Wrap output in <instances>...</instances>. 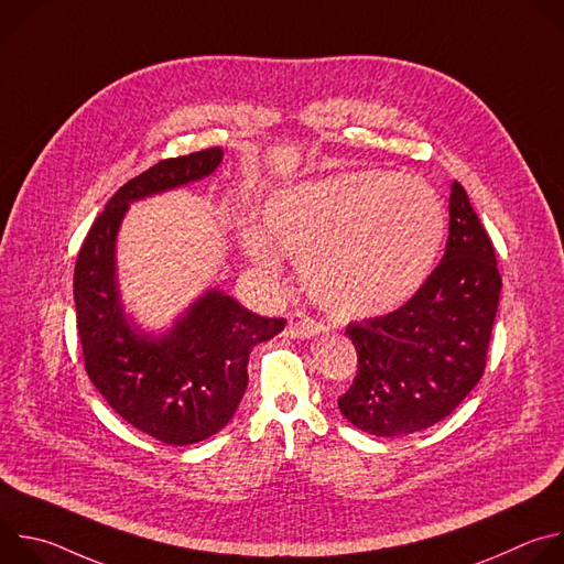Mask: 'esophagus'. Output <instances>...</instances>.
Returning <instances> with one entry per match:
<instances>
[{
	"mask_svg": "<svg viewBox=\"0 0 564 564\" xmlns=\"http://www.w3.org/2000/svg\"><path fill=\"white\" fill-rule=\"evenodd\" d=\"M318 333H324V326H318L316 321H312L303 312H292L290 314L288 328H285V335L290 339H310V337H316Z\"/></svg>",
	"mask_w": 564,
	"mask_h": 564,
	"instance_id": "esophagus-1",
	"label": "esophagus"
}]
</instances>
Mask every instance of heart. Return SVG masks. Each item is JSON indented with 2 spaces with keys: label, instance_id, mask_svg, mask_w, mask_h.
I'll return each instance as SVG.
<instances>
[{
  "label": "heart",
  "instance_id": "obj_1",
  "mask_svg": "<svg viewBox=\"0 0 564 564\" xmlns=\"http://www.w3.org/2000/svg\"><path fill=\"white\" fill-rule=\"evenodd\" d=\"M446 236L440 194L417 176L348 172L279 189L265 231L246 225V254L276 272L299 263L310 296L337 318H368L404 305L431 276Z\"/></svg>",
  "mask_w": 564,
  "mask_h": 564
}]
</instances>
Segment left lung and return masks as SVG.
<instances>
[{
	"mask_svg": "<svg viewBox=\"0 0 564 564\" xmlns=\"http://www.w3.org/2000/svg\"><path fill=\"white\" fill-rule=\"evenodd\" d=\"M448 212L444 259L420 292L346 328L359 366L339 411L370 435H411L442 422L485 372L502 279L491 238L457 181Z\"/></svg>",
	"mask_w": 564,
	"mask_h": 564,
	"instance_id": "left-lung-1",
	"label": "left lung"
}]
</instances>
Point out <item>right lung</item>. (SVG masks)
I'll return each instance as SVG.
<instances>
[{"label":"right lung","mask_w":564,"mask_h":564,"mask_svg":"<svg viewBox=\"0 0 564 564\" xmlns=\"http://www.w3.org/2000/svg\"><path fill=\"white\" fill-rule=\"evenodd\" d=\"M223 149L212 147L158 165L122 185L77 254L73 296L79 344L91 383L133 429L174 446L216 435L248 388L257 344L285 328L218 288L205 290L163 333H147L124 310L116 243L129 205L212 176Z\"/></svg>","instance_id":"right-lung-1"}]
</instances>
